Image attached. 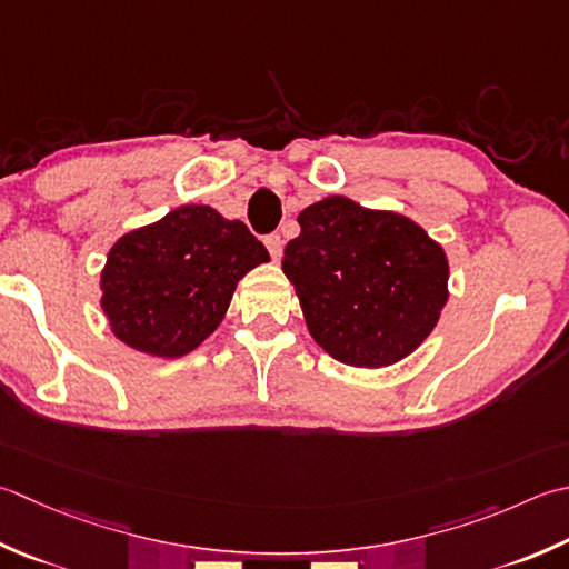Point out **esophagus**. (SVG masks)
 <instances>
[{
	"label": "esophagus",
	"instance_id": "1",
	"mask_svg": "<svg viewBox=\"0 0 569 569\" xmlns=\"http://www.w3.org/2000/svg\"><path fill=\"white\" fill-rule=\"evenodd\" d=\"M263 243H266V249H269V253L273 256V259H278V256H281V251H283V239L278 237V233H269V237L263 239Z\"/></svg>",
	"mask_w": 569,
	"mask_h": 569
}]
</instances>
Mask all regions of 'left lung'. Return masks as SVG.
<instances>
[{
	"label": "left lung",
	"instance_id": "1",
	"mask_svg": "<svg viewBox=\"0 0 569 569\" xmlns=\"http://www.w3.org/2000/svg\"><path fill=\"white\" fill-rule=\"evenodd\" d=\"M283 273L332 358L385 367L417 350L447 303L443 249L407 217L328 197L300 211Z\"/></svg>",
	"mask_w": 569,
	"mask_h": 569
}]
</instances>
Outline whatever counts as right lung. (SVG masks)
I'll use <instances>...</instances> for the list:
<instances>
[{"label": "right lung", "mask_w": 569, "mask_h": 569, "mask_svg": "<svg viewBox=\"0 0 569 569\" xmlns=\"http://www.w3.org/2000/svg\"><path fill=\"white\" fill-rule=\"evenodd\" d=\"M269 251L239 219L177 207L122 237L100 276L116 336L140 352L182 358L217 330L233 288Z\"/></svg>", "instance_id": "1"}]
</instances>
